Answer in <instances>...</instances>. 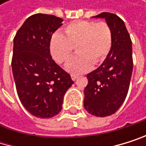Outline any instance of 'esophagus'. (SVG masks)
<instances>
[{"mask_svg": "<svg viewBox=\"0 0 146 146\" xmlns=\"http://www.w3.org/2000/svg\"><path fill=\"white\" fill-rule=\"evenodd\" d=\"M71 77H72V80H76V79L78 78V75L72 74V75H71Z\"/></svg>", "mask_w": 146, "mask_h": 146, "instance_id": "obj_1", "label": "esophagus"}]
</instances>
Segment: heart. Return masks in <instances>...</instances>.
I'll use <instances>...</instances> for the list:
<instances>
[{"label":"heart","mask_w":146,"mask_h":146,"mask_svg":"<svg viewBox=\"0 0 146 146\" xmlns=\"http://www.w3.org/2000/svg\"><path fill=\"white\" fill-rule=\"evenodd\" d=\"M113 43L110 25L105 22L80 20L65 28V35L57 32L52 36L50 50L53 58L64 64L76 47L77 53L66 64V70L80 74L91 69L92 65L102 63L108 57Z\"/></svg>","instance_id":"obj_1"}]
</instances>
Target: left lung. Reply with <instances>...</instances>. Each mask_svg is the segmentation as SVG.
I'll return each instance as SVG.
<instances>
[{
    "mask_svg": "<svg viewBox=\"0 0 146 146\" xmlns=\"http://www.w3.org/2000/svg\"><path fill=\"white\" fill-rule=\"evenodd\" d=\"M94 17L106 20L111 28L113 43L103 63L87 75L84 108L93 115L104 117L118 110L127 96L133 69L132 44L119 16L103 12Z\"/></svg>",
    "mask_w": 146,
    "mask_h": 146,
    "instance_id": "1",
    "label": "left lung"
}]
</instances>
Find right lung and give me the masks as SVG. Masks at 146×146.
Wrapping results in <instances>:
<instances>
[{
	"instance_id": "obj_1",
	"label": "right lung",
	"mask_w": 146,
	"mask_h": 146,
	"mask_svg": "<svg viewBox=\"0 0 146 146\" xmlns=\"http://www.w3.org/2000/svg\"><path fill=\"white\" fill-rule=\"evenodd\" d=\"M63 19L35 14L14 37L12 71L23 107L39 118H51L62 110L64 95L74 84L69 74L52 59L50 42Z\"/></svg>"
}]
</instances>
